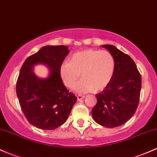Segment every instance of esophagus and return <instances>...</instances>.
Listing matches in <instances>:
<instances>
[{
	"label": "esophagus",
	"instance_id": "obj_1",
	"mask_svg": "<svg viewBox=\"0 0 157 157\" xmlns=\"http://www.w3.org/2000/svg\"><path fill=\"white\" fill-rule=\"evenodd\" d=\"M84 98V96H82V95H78V96H77V100L78 101H80V100L83 99Z\"/></svg>",
	"mask_w": 157,
	"mask_h": 157
}]
</instances>
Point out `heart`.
I'll use <instances>...</instances> for the list:
<instances>
[{"label": "heart", "mask_w": 157, "mask_h": 157, "mask_svg": "<svg viewBox=\"0 0 157 157\" xmlns=\"http://www.w3.org/2000/svg\"><path fill=\"white\" fill-rule=\"evenodd\" d=\"M115 60L110 52L88 49L72 55L70 62L60 66L61 80L67 87L73 88L80 74L83 78L75 87L78 93L101 91L111 82Z\"/></svg>", "instance_id": "b5f03b06"}]
</instances>
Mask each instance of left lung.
I'll return each mask as SVG.
<instances>
[{
	"label": "left lung",
	"mask_w": 157,
	"mask_h": 157,
	"mask_svg": "<svg viewBox=\"0 0 157 157\" xmlns=\"http://www.w3.org/2000/svg\"><path fill=\"white\" fill-rule=\"evenodd\" d=\"M113 56L115 71L110 84L96 94L92 110L94 121L106 128L122 125L133 117L138 107L142 78L129 56L113 45H101Z\"/></svg>",
	"instance_id": "left-lung-1"
}]
</instances>
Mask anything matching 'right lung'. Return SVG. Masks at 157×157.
<instances>
[{"label":"right lung","instance_id":"right-lung-1","mask_svg":"<svg viewBox=\"0 0 157 157\" xmlns=\"http://www.w3.org/2000/svg\"><path fill=\"white\" fill-rule=\"evenodd\" d=\"M70 50L67 46H45L25 60L16 84L20 106L29 122L37 128L54 130L67 121L77 101L60 76V66ZM49 69L46 78L34 73L36 65Z\"/></svg>","mask_w":157,"mask_h":157}]
</instances>
